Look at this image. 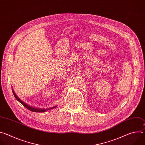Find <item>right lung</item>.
Here are the masks:
<instances>
[{
    "instance_id": "1",
    "label": "right lung",
    "mask_w": 145,
    "mask_h": 145,
    "mask_svg": "<svg viewBox=\"0 0 145 145\" xmlns=\"http://www.w3.org/2000/svg\"><path fill=\"white\" fill-rule=\"evenodd\" d=\"M12 91L13 94H14L15 97L16 98V99L19 102H20V103H21V104H22L24 106H25L26 108H27L28 110H29L30 111H32V112H46V111H48V110H51V109H53V108H56V107H57V106H54V107H50V108H35V107H34L31 106H30V105L26 104V103H25L22 100H20V99L17 96V95L15 94V93L14 92V90L12 89Z\"/></svg>"
}]
</instances>
